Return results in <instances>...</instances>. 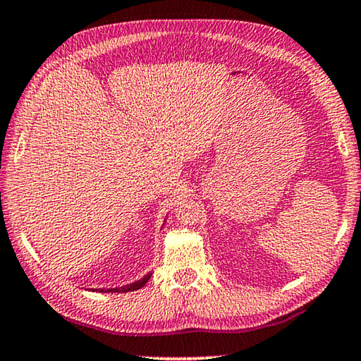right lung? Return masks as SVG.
Instances as JSON below:
<instances>
[{
    "mask_svg": "<svg viewBox=\"0 0 361 361\" xmlns=\"http://www.w3.org/2000/svg\"><path fill=\"white\" fill-rule=\"evenodd\" d=\"M152 272H148L146 276H143L140 280H135V282L122 285V286H116V288H92V291H99V293H127V291H135L140 290L143 285H146Z\"/></svg>",
    "mask_w": 361,
    "mask_h": 361,
    "instance_id": "right-lung-1",
    "label": "right lung"
}]
</instances>
